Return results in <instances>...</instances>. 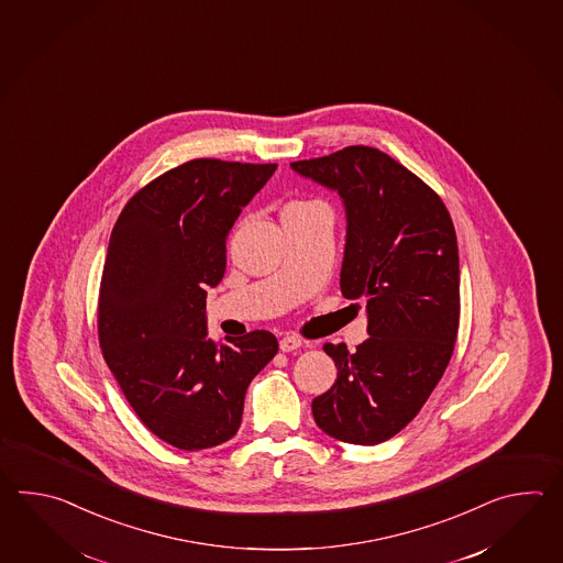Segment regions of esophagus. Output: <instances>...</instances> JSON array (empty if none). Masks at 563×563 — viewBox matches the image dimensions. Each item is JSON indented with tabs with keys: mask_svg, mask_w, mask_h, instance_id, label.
<instances>
[{
	"mask_svg": "<svg viewBox=\"0 0 563 563\" xmlns=\"http://www.w3.org/2000/svg\"><path fill=\"white\" fill-rule=\"evenodd\" d=\"M301 338H298V335H284L282 340H279V350L282 352H294V350H298V347H301Z\"/></svg>",
	"mask_w": 563,
	"mask_h": 563,
	"instance_id": "1",
	"label": "esophagus"
}]
</instances>
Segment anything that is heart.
<instances>
[{
	"instance_id": "1",
	"label": "heart",
	"mask_w": 563,
	"mask_h": 563,
	"mask_svg": "<svg viewBox=\"0 0 563 563\" xmlns=\"http://www.w3.org/2000/svg\"><path fill=\"white\" fill-rule=\"evenodd\" d=\"M316 201H299V203L287 205L286 209H306V207H318Z\"/></svg>"
}]
</instances>
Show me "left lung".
<instances>
[{"label": "left lung", "instance_id": "1", "mask_svg": "<svg viewBox=\"0 0 563 563\" xmlns=\"http://www.w3.org/2000/svg\"><path fill=\"white\" fill-rule=\"evenodd\" d=\"M289 167L342 199L346 245L340 289L364 299L368 340L325 344L338 368L311 400L316 424L342 443L393 439L441 380L459 330V247L441 197L372 146Z\"/></svg>", "mask_w": 563, "mask_h": 563}]
</instances>
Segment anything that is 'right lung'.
Wrapping results in <instances>:
<instances>
[{
	"label": "right lung",
	"mask_w": 563,
	"mask_h": 563,
	"mask_svg": "<svg viewBox=\"0 0 563 563\" xmlns=\"http://www.w3.org/2000/svg\"><path fill=\"white\" fill-rule=\"evenodd\" d=\"M277 165L195 158L136 192L108 243L98 338L132 410L180 451L240 431L245 393L277 354L276 335H207V287L225 274V243Z\"/></svg>",
	"instance_id": "right-lung-1"
}]
</instances>
